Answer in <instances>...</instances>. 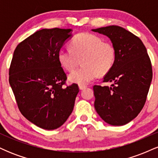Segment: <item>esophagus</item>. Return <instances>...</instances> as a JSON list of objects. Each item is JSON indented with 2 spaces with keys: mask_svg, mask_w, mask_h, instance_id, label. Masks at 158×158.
Masks as SVG:
<instances>
[{
  "mask_svg": "<svg viewBox=\"0 0 158 158\" xmlns=\"http://www.w3.org/2000/svg\"><path fill=\"white\" fill-rule=\"evenodd\" d=\"M79 89H80V90H83V89H84V88H86V86H85V85H79Z\"/></svg>",
  "mask_w": 158,
  "mask_h": 158,
  "instance_id": "1",
  "label": "esophagus"
}]
</instances>
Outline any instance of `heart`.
<instances>
[{"mask_svg":"<svg viewBox=\"0 0 158 158\" xmlns=\"http://www.w3.org/2000/svg\"><path fill=\"white\" fill-rule=\"evenodd\" d=\"M71 48H61L58 59L67 71L71 72L81 59L84 67L69 75V80L79 85H86L94 80L97 74L106 75L111 70L117 57V51L111 43L90 32H81L72 39Z\"/></svg>","mask_w":158,"mask_h":158,"instance_id":"1","label":"heart"}]
</instances>
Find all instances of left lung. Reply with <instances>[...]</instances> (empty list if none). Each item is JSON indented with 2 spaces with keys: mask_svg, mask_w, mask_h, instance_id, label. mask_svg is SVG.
I'll return each mask as SVG.
<instances>
[{
  "mask_svg": "<svg viewBox=\"0 0 158 158\" xmlns=\"http://www.w3.org/2000/svg\"><path fill=\"white\" fill-rule=\"evenodd\" d=\"M108 36L117 51L111 70L102 82L110 87L94 85L97 112L111 126H123L143 109L152 79V68L146 47L137 36L118 26L92 30Z\"/></svg>",
  "mask_w": 158,
  "mask_h": 158,
  "instance_id": "obj_1",
  "label": "left lung"
}]
</instances>
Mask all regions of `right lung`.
Wrapping results in <instances>:
<instances>
[{
    "label": "right lung",
    "instance_id": "add662e5",
    "mask_svg": "<svg viewBox=\"0 0 158 158\" xmlns=\"http://www.w3.org/2000/svg\"><path fill=\"white\" fill-rule=\"evenodd\" d=\"M70 29H43L16 47L9 81L21 113L47 130L62 126L72 113L77 84L66 85L67 75L58 52L70 36Z\"/></svg>",
    "mask_w": 158,
    "mask_h": 158
}]
</instances>
